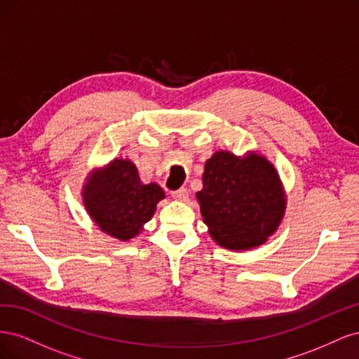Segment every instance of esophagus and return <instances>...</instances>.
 Segmentation results:
<instances>
[{"mask_svg":"<svg viewBox=\"0 0 359 359\" xmlns=\"http://www.w3.org/2000/svg\"><path fill=\"white\" fill-rule=\"evenodd\" d=\"M172 198L177 199V201H186L189 198V191L187 189H178L175 191H172Z\"/></svg>","mask_w":359,"mask_h":359,"instance_id":"34e87169","label":"esophagus"}]
</instances>
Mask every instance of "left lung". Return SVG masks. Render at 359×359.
I'll return each mask as SVG.
<instances>
[{
  "mask_svg": "<svg viewBox=\"0 0 359 359\" xmlns=\"http://www.w3.org/2000/svg\"><path fill=\"white\" fill-rule=\"evenodd\" d=\"M202 182L196 193L201 214L219 245L248 250L277 231L286 198L276 168L264 156L217 151L205 163Z\"/></svg>",
  "mask_w": 359,
  "mask_h": 359,
  "instance_id": "8db88e82",
  "label": "left lung"
}]
</instances>
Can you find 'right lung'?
Masks as SVG:
<instances>
[{
  "instance_id": "1",
  "label": "right lung",
  "mask_w": 359,
  "mask_h": 359,
  "mask_svg": "<svg viewBox=\"0 0 359 359\" xmlns=\"http://www.w3.org/2000/svg\"><path fill=\"white\" fill-rule=\"evenodd\" d=\"M83 205L100 231L119 241L140 233L153 217L165 191L156 182L142 184L130 160L115 158L103 169H95L83 186Z\"/></svg>"
}]
</instances>
